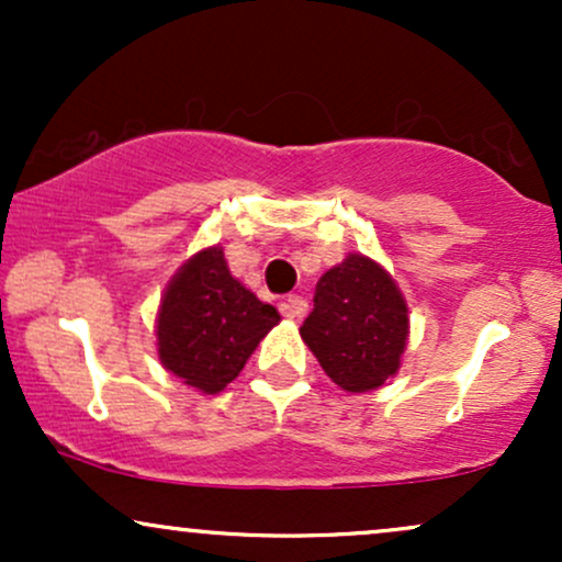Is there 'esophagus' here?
Returning a JSON list of instances; mask_svg holds the SVG:
<instances>
[{
    "label": "esophagus",
    "instance_id": "esophagus-1",
    "mask_svg": "<svg viewBox=\"0 0 562 562\" xmlns=\"http://www.w3.org/2000/svg\"><path fill=\"white\" fill-rule=\"evenodd\" d=\"M280 308H282V314L290 319H303L308 312V303H306V299H301V295H288V299L280 303Z\"/></svg>",
    "mask_w": 562,
    "mask_h": 562
}]
</instances>
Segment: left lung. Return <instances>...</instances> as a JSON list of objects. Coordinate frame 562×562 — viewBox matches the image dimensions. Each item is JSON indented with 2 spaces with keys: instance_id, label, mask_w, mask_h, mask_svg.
I'll use <instances>...</instances> for the list:
<instances>
[{
  "instance_id": "8db88e82",
  "label": "left lung",
  "mask_w": 562,
  "mask_h": 562,
  "mask_svg": "<svg viewBox=\"0 0 562 562\" xmlns=\"http://www.w3.org/2000/svg\"><path fill=\"white\" fill-rule=\"evenodd\" d=\"M406 333L409 317L396 282L357 254L322 274L312 314L301 325L322 370L351 393L380 389L396 375Z\"/></svg>"
}]
</instances>
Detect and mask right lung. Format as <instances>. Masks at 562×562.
<instances>
[{"mask_svg":"<svg viewBox=\"0 0 562 562\" xmlns=\"http://www.w3.org/2000/svg\"><path fill=\"white\" fill-rule=\"evenodd\" d=\"M277 322V308L229 274L222 248L200 250L160 301L158 357L187 385L218 393Z\"/></svg>","mask_w":562,"mask_h":562,"instance_id":"right-lung-1","label":"right lung"}]
</instances>
